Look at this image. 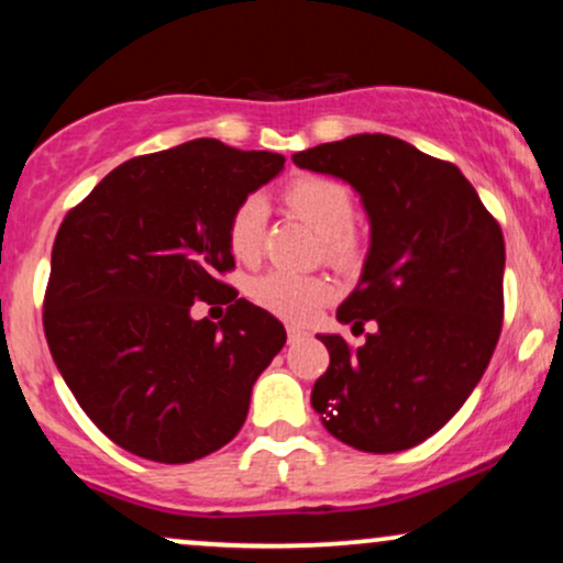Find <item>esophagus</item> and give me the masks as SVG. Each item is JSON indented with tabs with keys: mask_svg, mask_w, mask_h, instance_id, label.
I'll list each match as a JSON object with an SVG mask.
<instances>
[{
	"mask_svg": "<svg viewBox=\"0 0 563 563\" xmlns=\"http://www.w3.org/2000/svg\"><path fill=\"white\" fill-rule=\"evenodd\" d=\"M288 331V344H296V341H301V339H307V331H303V328H299V325H288L286 328Z\"/></svg>",
	"mask_w": 563,
	"mask_h": 563,
	"instance_id": "1",
	"label": "esophagus"
}]
</instances>
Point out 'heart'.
Instances as JSON below:
<instances>
[{
    "label": "heart",
    "instance_id": "heart-1",
    "mask_svg": "<svg viewBox=\"0 0 563 563\" xmlns=\"http://www.w3.org/2000/svg\"><path fill=\"white\" fill-rule=\"evenodd\" d=\"M283 203L303 219L322 238V256L341 269L357 267L363 245L352 224L357 206L352 190L331 177H299L283 190ZM267 203L262 196H245L228 219V245L241 262H256L264 243ZM335 288L322 275L264 273L249 283V296L256 307L288 322H309L333 299Z\"/></svg>",
    "mask_w": 563,
    "mask_h": 563
}]
</instances>
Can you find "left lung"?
Segmentation results:
<instances>
[{
  "instance_id": "left-lung-1",
  "label": "left lung",
  "mask_w": 563,
  "mask_h": 563,
  "mask_svg": "<svg viewBox=\"0 0 563 563\" xmlns=\"http://www.w3.org/2000/svg\"><path fill=\"white\" fill-rule=\"evenodd\" d=\"M363 198L371 254L335 318L365 331L363 346L320 335L331 365L312 407L335 439L399 452L437 434L493 360L503 328L506 243L474 185L450 161L389 134H354L294 156Z\"/></svg>"
}]
</instances>
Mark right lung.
Returning a JSON list of instances; mask_svg holds the SVG:
<instances>
[{
  "mask_svg": "<svg viewBox=\"0 0 563 563\" xmlns=\"http://www.w3.org/2000/svg\"><path fill=\"white\" fill-rule=\"evenodd\" d=\"M283 164L192 140L124 161L63 219L44 335L76 402L119 448L190 463L241 431L286 328L219 275L235 269L232 209ZM196 300L231 307L219 323L192 321Z\"/></svg>",
  "mask_w": 563,
  "mask_h": 563,
  "instance_id": "obj_1",
  "label": "right lung"
}]
</instances>
